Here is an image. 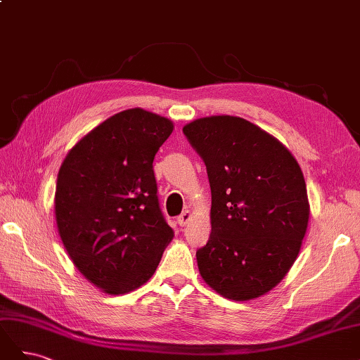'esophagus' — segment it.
I'll return each mask as SVG.
<instances>
[{"label": "esophagus", "mask_w": 360, "mask_h": 360, "mask_svg": "<svg viewBox=\"0 0 360 360\" xmlns=\"http://www.w3.org/2000/svg\"><path fill=\"white\" fill-rule=\"evenodd\" d=\"M191 217H192V213H191L189 210H184V212L179 216V225H180V226H186V225L189 224V221H191Z\"/></svg>", "instance_id": "esophagus-1"}]
</instances>
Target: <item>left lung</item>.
I'll return each instance as SVG.
<instances>
[{
    "label": "left lung",
    "mask_w": 360,
    "mask_h": 360,
    "mask_svg": "<svg viewBox=\"0 0 360 360\" xmlns=\"http://www.w3.org/2000/svg\"><path fill=\"white\" fill-rule=\"evenodd\" d=\"M212 189L209 242L200 275L221 296H264L296 261L309 221L307 183L291 151L240 117L212 115L183 127Z\"/></svg>",
    "instance_id": "1"
}]
</instances>
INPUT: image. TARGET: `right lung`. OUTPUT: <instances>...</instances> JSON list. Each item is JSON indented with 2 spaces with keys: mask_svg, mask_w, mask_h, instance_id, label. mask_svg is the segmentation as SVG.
Segmentation results:
<instances>
[{
  "mask_svg": "<svg viewBox=\"0 0 360 360\" xmlns=\"http://www.w3.org/2000/svg\"><path fill=\"white\" fill-rule=\"evenodd\" d=\"M171 120L132 108L90 130L64 158L56 221L75 267L118 296L153 276L174 231L159 209L153 159Z\"/></svg>",
  "mask_w": 360,
  "mask_h": 360,
  "instance_id": "1",
  "label": "right lung"
}]
</instances>
